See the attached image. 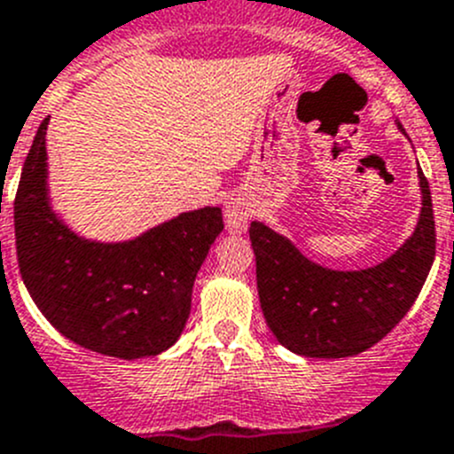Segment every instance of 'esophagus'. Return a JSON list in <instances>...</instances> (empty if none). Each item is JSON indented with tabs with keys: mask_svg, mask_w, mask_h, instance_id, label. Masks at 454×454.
I'll use <instances>...</instances> for the list:
<instances>
[{
	"mask_svg": "<svg viewBox=\"0 0 454 454\" xmlns=\"http://www.w3.org/2000/svg\"><path fill=\"white\" fill-rule=\"evenodd\" d=\"M251 207L247 206L244 201L235 199V201L226 203V210H223V217H226V226L235 232L247 231L248 219H251Z\"/></svg>",
	"mask_w": 454,
	"mask_h": 454,
	"instance_id": "esophagus-1",
	"label": "esophagus"
}]
</instances>
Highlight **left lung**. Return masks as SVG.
Listing matches in <instances>:
<instances>
[{
    "instance_id": "8db88e82",
    "label": "left lung",
    "mask_w": 454,
    "mask_h": 454,
    "mask_svg": "<svg viewBox=\"0 0 454 454\" xmlns=\"http://www.w3.org/2000/svg\"><path fill=\"white\" fill-rule=\"evenodd\" d=\"M405 133L403 124L395 121ZM420 215L398 251L373 267L339 271L312 262L289 237L262 222L248 228L257 296L269 330L303 357L339 359L364 353L410 312L434 262V215L427 178L419 171Z\"/></svg>"
}]
</instances>
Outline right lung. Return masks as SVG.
Here are the masks:
<instances>
[{"label": "right lung", "mask_w": 454, "mask_h": 454, "mask_svg": "<svg viewBox=\"0 0 454 454\" xmlns=\"http://www.w3.org/2000/svg\"><path fill=\"white\" fill-rule=\"evenodd\" d=\"M47 124H40L15 197V244L28 294L63 337L92 353L140 359L171 348L192 287L223 231L222 207L181 212L124 242H97L63 222L49 199Z\"/></svg>", "instance_id": "obj_1"}]
</instances>
